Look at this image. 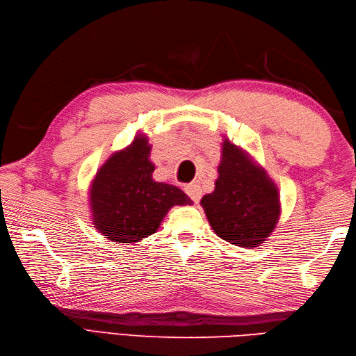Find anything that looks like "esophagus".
Wrapping results in <instances>:
<instances>
[{"instance_id":"1","label":"esophagus","mask_w":356,"mask_h":356,"mask_svg":"<svg viewBox=\"0 0 356 356\" xmlns=\"http://www.w3.org/2000/svg\"><path fill=\"white\" fill-rule=\"evenodd\" d=\"M185 191H186L188 195H190L193 202L199 203V200H200V197H202V190H200V186H199L197 184L188 185V186L185 188Z\"/></svg>"}]
</instances>
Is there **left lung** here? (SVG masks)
I'll return each instance as SVG.
<instances>
[{
  "label": "left lung",
  "instance_id": "left-lung-1",
  "mask_svg": "<svg viewBox=\"0 0 356 356\" xmlns=\"http://www.w3.org/2000/svg\"><path fill=\"white\" fill-rule=\"evenodd\" d=\"M200 203L217 236L240 248L259 246L280 216L275 185L229 140L223 142L216 190Z\"/></svg>",
  "mask_w": 356,
  "mask_h": 356
}]
</instances>
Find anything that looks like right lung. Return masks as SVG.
<instances>
[{"mask_svg": "<svg viewBox=\"0 0 356 356\" xmlns=\"http://www.w3.org/2000/svg\"><path fill=\"white\" fill-rule=\"evenodd\" d=\"M149 149L147 138L138 136L101 166L92 184L95 228L118 243L151 236L171 207L193 203L177 186L153 180Z\"/></svg>", "mask_w": 356, "mask_h": 356, "instance_id": "right-lung-1", "label": "right lung"}]
</instances>
